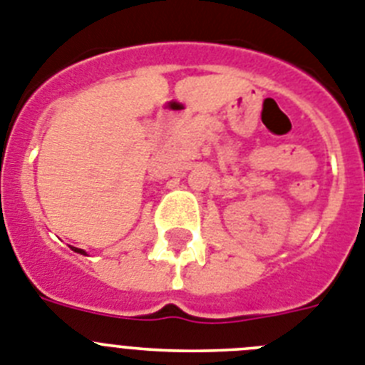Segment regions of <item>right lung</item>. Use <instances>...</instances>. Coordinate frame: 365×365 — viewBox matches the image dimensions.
<instances>
[{
  "mask_svg": "<svg viewBox=\"0 0 365 365\" xmlns=\"http://www.w3.org/2000/svg\"><path fill=\"white\" fill-rule=\"evenodd\" d=\"M73 250H75V252H78V253H82V255H86V253L82 252V250H78V248H73Z\"/></svg>",
  "mask_w": 365,
  "mask_h": 365,
  "instance_id": "add662e5",
  "label": "right lung"
}]
</instances>
